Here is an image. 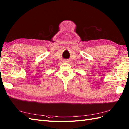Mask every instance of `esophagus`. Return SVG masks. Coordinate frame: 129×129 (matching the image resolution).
Masks as SVG:
<instances>
[{"label": "esophagus", "mask_w": 129, "mask_h": 129, "mask_svg": "<svg viewBox=\"0 0 129 129\" xmlns=\"http://www.w3.org/2000/svg\"><path fill=\"white\" fill-rule=\"evenodd\" d=\"M69 60H67V59H65L63 60V62H65V63H68V62H69Z\"/></svg>", "instance_id": "1"}]
</instances>
